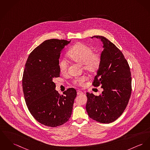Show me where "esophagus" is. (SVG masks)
Masks as SVG:
<instances>
[{"instance_id":"34e87169","label":"esophagus","mask_w":150,"mask_h":150,"mask_svg":"<svg viewBox=\"0 0 150 150\" xmlns=\"http://www.w3.org/2000/svg\"><path fill=\"white\" fill-rule=\"evenodd\" d=\"M77 95H82L83 94V93L81 90H77Z\"/></svg>"}]
</instances>
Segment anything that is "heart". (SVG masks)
<instances>
[{"label":"heart","mask_w":150,"mask_h":150,"mask_svg":"<svg viewBox=\"0 0 150 150\" xmlns=\"http://www.w3.org/2000/svg\"><path fill=\"white\" fill-rule=\"evenodd\" d=\"M68 56L71 60L82 64L83 69L90 73H96L99 70L101 62V55L98 52H93V49L88 45L78 42L74 45L68 51ZM59 68L61 73H65L68 68V63L65 59H60ZM87 80L86 76L74 78L73 83L76 85L83 86Z\"/></svg>","instance_id":"heart-1"}]
</instances>
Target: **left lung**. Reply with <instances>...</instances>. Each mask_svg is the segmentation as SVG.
Masks as SVG:
<instances>
[{
	"instance_id": "obj_1",
	"label": "left lung",
	"mask_w": 150,
	"mask_h": 150,
	"mask_svg": "<svg viewBox=\"0 0 150 150\" xmlns=\"http://www.w3.org/2000/svg\"><path fill=\"white\" fill-rule=\"evenodd\" d=\"M103 44L102 62L92 85L100 86L102 94L96 96L87 93L86 109L90 118L102 123L117 120L125 110L130 100L132 86L129 65L122 52L110 41L101 36Z\"/></svg>"
}]
</instances>
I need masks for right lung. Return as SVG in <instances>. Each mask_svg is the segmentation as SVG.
Segmentation results:
<instances>
[{
    "label": "right lung",
    "instance_id": "1",
    "mask_svg": "<svg viewBox=\"0 0 150 150\" xmlns=\"http://www.w3.org/2000/svg\"><path fill=\"white\" fill-rule=\"evenodd\" d=\"M70 41L56 39L44 41L31 52L25 65L22 86L27 106L33 118L47 126H61L71 115L76 90L69 88L60 96L54 90L53 81L60 77L61 52Z\"/></svg>",
    "mask_w": 150,
    "mask_h": 150
}]
</instances>
